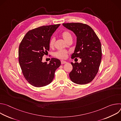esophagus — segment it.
Segmentation results:
<instances>
[{"mask_svg": "<svg viewBox=\"0 0 121 121\" xmlns=\"http://www.w3.org/2000/svg\"><path fill=\"white\" fill-rule=\"evenodd\" d=\"M61 64H66L67 62L66 61H64V60H61Z\"/></svg>", "mask_w": 121, "mask_h": 121, "instance_id": "obj_1", "label": "esophagus"}]
</instances>
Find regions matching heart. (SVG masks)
<instances>
[{
  "label": "heart",
  "instance_id": "b5f03b06",
  "mask_svg": "<svg viewBox=\"0 0 121 121\" xmlns=\"http://www.w3.org/2000/svg\"><path fill=\"white\" fill-rule=\"evenodd\" d=\"M61 36L63 39L67 43L70 40H72V36L71 34L68 30H64L61 33ZM55 38L54 37H52L49 40V45L50 47H53L54 45L55 42ZM68 54V52L65 50H60L56 51L55 53L54 56L57 58L64 59L66 58Z\"/></svg>",
  "mask_w": 121,
  "mask_h": 121
}]
</instances>
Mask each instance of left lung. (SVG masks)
<instances>
[{
  "label": "left lung",
  "instance_id": "8db88e82",
  "mask_svg": "<svg viewBox=\"0 0 121 121\" xmlns=\"http://www.w3.org/2000/svg\"><path fill=\"white\" fill-rule=\"evenodd\" d=\"M63 25L73 31L77 36V44L71 58L81 59L80 63H71L73 69L69 75L70 78L78 84H88L95 78L100 65L102 51L99 39L88 25L73 22Z\"/></svg>",
  "mask_w": 121,
  "mask_h": 121
}]
</instances>
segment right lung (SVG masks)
<instances>
[{
  "mask_svg": "<svg viewBox=\"0 0 121 121\" xmlns=\"http://www.w3.org/2000/svg\"><path fill=\"white\" fill-rule=\"evenodd\" d=\"M60 24L41 26L29 30L19 48V62L27 81L36 87H44L53 81L60 61L51 58L49 64L43 62V56L49 51L51 36Z\"/></svg>",
  "mask_w": 121,
  "mask_h": 121,
  "instance_id": "add662e5",
  "label": "right lung"
}]
</instances>
